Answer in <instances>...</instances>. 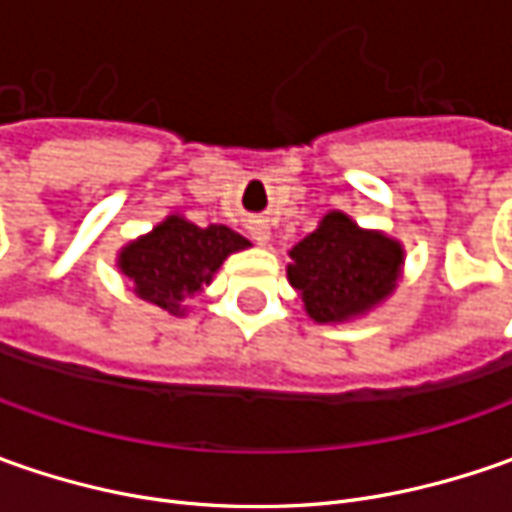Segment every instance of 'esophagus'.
<instances>
[{
	"instance_id": "obj_1",
	"label": "esophagus",
	"mask_w": 512,
	"mask_h": 512,
	"mask_svg": "<svg viewBox=\"0 0 512 512\" xmlns=\"http://www.w3.org/2000/svg\"><path fill=\"white\" fill-rule=\"evenodd\" d=\"M247 230H250V236H253L259 245H267V242H270V227H267V222H262V219H256Z\"/></svg>"
}]
</instances>
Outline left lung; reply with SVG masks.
Instances as JSON below:
<instances>
[{
    "mask_svg": "<svg viewBox=\"0 0 512 512\" xmlns=\"http://www.w3.org/2000/svg\"><path fill=\"white\" fill-rule=\"evenodd\" d=\"M287 279L299 290L307 316L336 325L382 305L402 276L404 250L379 230H364L342 210L290 250Z\"/></svg>",
    "mask_w": 512,
    "mask_h": 512,
    "instance_id": "8db88e82",
    "label": "left lung"
}]
</instances>
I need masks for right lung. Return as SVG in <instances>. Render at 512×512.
Here are the masks:
<instances>
[{
	"instance_id": "1",
	"label": "right lung",
	"mask_w": 512,
	"mask_h": 512,
	"mask_svg": "<svg viewBox=\"0 0 512 512\" xmlns=\"http://www.w3.org/2000/svg\"><path fill=\"white\" fill-rule=\"evenodd\" d=\"M245 247L250 242L227 225L199 227L173 213L150 233L122 247L116 265L139 299L182 316V302L210 285L227 256Z\"/></svg>"
}]
</instances>
